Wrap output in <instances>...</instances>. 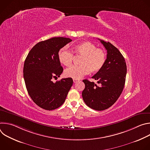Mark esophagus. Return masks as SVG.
Wrapping results in <instances>:
<instances>
[{
	"instance_id": "34e87169",
	"label": "esophagus",
	"mask_w": 150,
	"mask_h": 150,
	"mask_svg": "<svg viewBox=\"0 0 150 150\" xmlns=\"http://www.w3.org/2000/svg\"><path fill=\"white\" fill-rule=\"evenodd\" d=\"M73 81H74V83H76V82H78V81H79V79H73Z\"/></svg>"
}]
</instances>
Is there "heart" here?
<instances>
[{
    "instance_id": "heart-1",
    "label": "heart",
    "mask_w": 150,
    "mask_h": 150,
    "mask_svg": "<svg viewBox=\"0 0 150 150\" xmlns=\"http://www.w3.org/2000/svg\"><path fill=\"white\" fill-rule=\"evenodd\" d=\"M74 52L78 55L82 56L80 60L81 65H72L67 68L65 71L67 77L79 79L90 71L98 72L104 65L106 59L105 52L97 48L89 41L82 42L75 46ZM58 57L64 65L69 66L72 62L74 54L67 48L63 47L59 50Z\"/></svg>"
}]
</instances>
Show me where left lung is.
Returning <instances> with one entry per match:
<instances>
[{
  "mask_svg": "<svg viewBox=\"0 0 150 150\" xmlns=\"http://www.w3.org/2000/svg\"><path fill=\"white\" fill-rule=\"evenodd\" d=\"M98 40L108 53L104 65L92 77L98 81L99 85L87 79L83 80L85 88L82 96L89 108L101 111L109 108L120 97L124 88L127 68L119 50L110 42Z\"/></svg>",
  "mask_w": 150,
  "mask_h": 150,
  "instance_id": "1",
  "label": "left lung"
}]
</instances>
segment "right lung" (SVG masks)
I'll return each mask as SVG.
<instances>
[{
  "label": "right lung",
  "instance_id": "add662e5",
  "mask_svg": "<svg viewBox=\"0 0 150 150\" xmlns=\"http://www.w3.org/2000/svg\"><path fill=\"white\" fill-rule=\"evenodd\" d=\"M72 40L53 37L36 44L28 53L24 65V78L28 94L40 108L54 110L65 102L73 84L71 78L59 77L63 69L60 65L58 53Z\"/></svg>",
  "mask_w": 150,
  "mask_h": 150
}]
</instances>
